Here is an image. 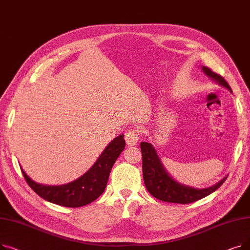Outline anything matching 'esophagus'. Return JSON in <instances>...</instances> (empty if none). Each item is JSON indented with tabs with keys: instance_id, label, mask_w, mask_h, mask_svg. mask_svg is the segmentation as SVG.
Returning a JSON list of instances; mask_svg holds the SVG:
<instances>
[{
	"instance_id": "1",
	"label": "esophagus",
	"mask_w": 250,
	"mask_h": 250,
	"mask_svg": "<svg viewBox=\"0 0 250 250\" xmlns=\"http://www.w3.org/2000/svg\"><path fill=\"white\" fill-rule=\"evenodd\" d=\"M139 130L136 127H129L125 130V142L128 146H134L137 144L138 140H139Z\"/></svg>"
}]
</instances>
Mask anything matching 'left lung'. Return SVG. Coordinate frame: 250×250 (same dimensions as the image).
<instances>
[{
    "mask_svg": "<svg viewBox=\"0 0 250 250\" xmlns=\"http://www.w3.org/2000/svg\"><path fill=\"white\" fill-rule=\"evenodd\" d=\"M203 70L208 77L213 78L214 80L219 82L221 85L232 91L229 84L221 75L213 72L208 67H203ZM141 151L143 157L142 166L144 183H145L148 191L157 200L182 205L191 204L206 198L208 194L217 190L227 178H223L214 187L204 189H195L192 188L181 186L170 177L169 174L165 171L159 157L157 156V153L151 144L147 142H141Z\"/></svg>",
    "mask_w": 250,
    "mask_h": 250,
    "instance_id": "left-lung-1",
    "label": "left lung"
}]
</instances>
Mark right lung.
I'll return each mask as SVG.
<instances>
[{
    "mask_svg": "<svg viewBox=\"0 0 250 250\" xmlns=\"http://www.w3.org/2000/svg\"><path fill=\"white\" fill-rule=\"evenodd\" d=\"M125 147L124 136L116 137L106 147L96 163L80 178L59 187L42 186L32 181L21 168L28 186L43 200L67 208H79L97 200L106 188L110 170Z\"/></svg>",
    "mask_w": 250,
    "mask_h": 250,
    "instance_id": "1",
    "label": "right lung"
}]
</instances>
